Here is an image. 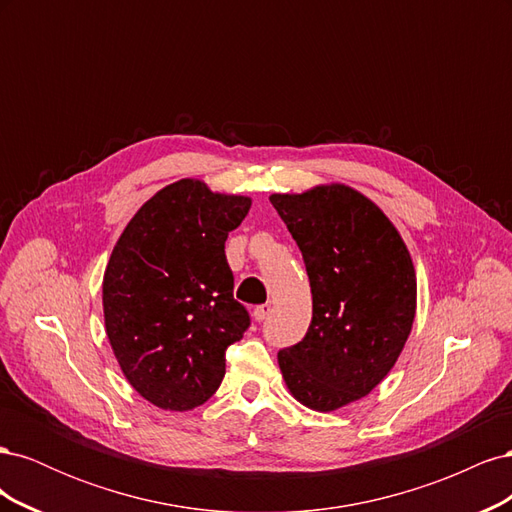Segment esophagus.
Returning <instances> with one entry per match:
<instances>
[{
	"label": "esophagus",
	"instance_id": "esophagus-1",
	"mask_svg": "<svg viewBox=\"0 0 512 512\" xmlns=\"http://www.w3.org/2000/svg\"><path fill=\"white\" fill-rule=\"evenodd\" d=\"M269 314H271V305H269V303L254 307V312H252V316H254V320H256V322L267 320V316H269Z\"/></svg>",
	"mask_w": 512,
	"mask_h": 512
}]
</instances>
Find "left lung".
<instances>
[{
    "mask_svg": "<svg viewBox=\"0 0 512 512\" xmlns=\"http://www.w3.org/2000/svg\"><path fill=\"white\" fill-rule=\"evenodd\" d=\"M312 286V322L280 350L292 397L333 412L369 395L404 350L416 314L408 247L378 205L344 183L271 194Z\"/></svg>",
    "mask_w": 512,
    "mask_h": 512,
    "instance_id": "obj_1",
    "label": "left lung"
}]
</instances>
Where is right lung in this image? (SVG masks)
Here are the masks:
<instances>
[{
	"instance_id": "1",
	"label": "right lung",
	"mask_w": 512,
	"mask_h": 512,
	"mask_svg": "<svg viewBox=\"0 0 512 512\" xmlns=\"http://www.w3.org/2000/svg\"><path fill=\"white\" fill-rule=\"evenodd\" d=\"M250 207L247 196L181 179L153 194L113 247L102 282L106 335L123 376L153 406H203L226 374V348L250 327L224 254Z\"/></svg>"
}]
</instances>
